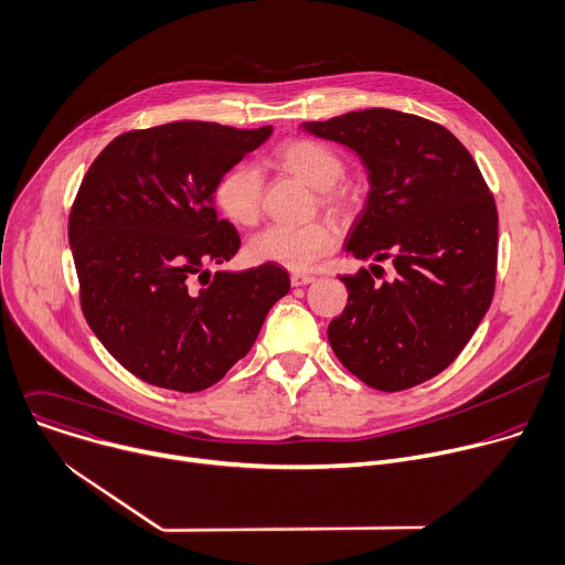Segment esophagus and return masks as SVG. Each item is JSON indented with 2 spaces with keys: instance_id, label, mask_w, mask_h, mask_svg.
Masks as SVG:
<instances>
[{
  "instance_id": "esophagus-1",
  "label": "esophagus",
  "mask_w": 565,
  "mask_h": 565,
  "mask_svg": "<svg viewBox=\"0 0 565 565\" xmlns=\"http://www.w3.org/2000/svg\"><path fill=\"white\" fill-rule=\"evenodd\" d=\"M313 280H316V276H311V274H291V285H294V287L309 285V282H313Z\"/></svg>"
}]
</instances>
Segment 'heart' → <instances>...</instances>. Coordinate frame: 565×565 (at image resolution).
Returning <instances> with one entry per match:
<instances>
[{
    "mask_svg": "<svg viewBox=\"0 0 565 565\" xmlns=\"http://www.w3.org/2000/svg\"><path fill=\"white\" fill-rule=\"evenodd\" d=\"M274 160L309 186L318 191V204L333 215H350L359 204V193L352 184L341 182L345 175V162L331 147L296 138L282 142ZM265 178L252 162H238L224 171L215 186V206L232 222L252 227L263 215ZM335 243L333 227L324 220H313L300 227L289 224H271L258 232L247 243V256L258 265H280L291 271H305L313 267Z\"/></svg>",
    "mask_w": 565,
    "mask_h": 565,
    "instance_id": "b5f03b06",
    "label": "heart"
}]
</instances>
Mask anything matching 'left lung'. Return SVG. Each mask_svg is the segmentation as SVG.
<instances>
[{
    "instance_id": "1",
    "label": "left lung",
    "mask_w": 565,
    "mask_h": 565,
    "mask_svg": "<svg viewBox=\"0 0 565 565\" xmlns=\"http://www.w3.org/2000/svg\"><path fill=\"white\" fill-rule=\"evenodd\" d=\"M305 129L354 149L367 164L372 191L348 252L392 260L396 271L383 282L367 269L341 278L350 298L327 327L329 345L374 390L420 385L455 363L492 302L494 195L470 151L412 113L365 108Z\"/></svg>"
}]
</instances>
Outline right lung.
<instances>
[{
  "mask_svg": "<svg viewBox=\"0 0 565 565\" xmlns=\"http://www.w3.org/2000/svg\"><path fill=\"white\" fill-rule=\"evenodd\" d=\"M271 136L171 122L118 136L88 167L68 215L79 305L99 343L149 385L202 392L256 343L289 291L278 265L241 274V236L211 202L217 178Z\"/></svg>",
  "mask_w": 565,
  "mask_h": 565,
  "instance_id": "1",
  "label": "right lung"
}]
</instances>
